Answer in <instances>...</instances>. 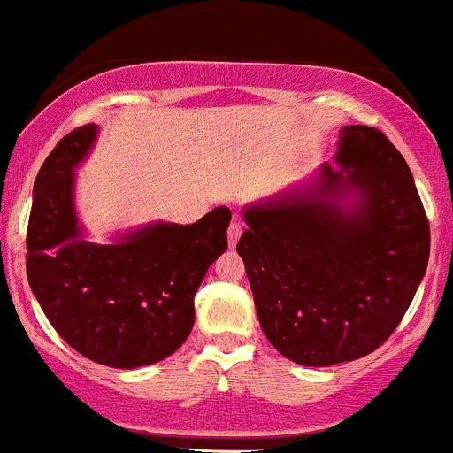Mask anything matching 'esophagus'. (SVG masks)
Segmentation results:
<instances>
[{"instance_id": "34e87169", "label": "esophagus", "mask_w": 453, "mask_h": 453, "mask_svg": "<svg viewBox=\"0 0 453 453\" xmlns=\"http://www.w3.org/2000/svg\"><path fill=\"white\" fill-rule=\"evenodd\" d=\"M241 234H242V223H241V219H238V217H234L232 223H230V230H227V242H230V247H236Z\"/></svg>"}]
</instances>
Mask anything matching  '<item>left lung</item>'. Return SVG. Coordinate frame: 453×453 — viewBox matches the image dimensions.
<instances>
[{
  "instance_id": "obj_1",
  "label": "left lung",
  "mask_w": 453,
  "mask_h": 453,
  "mask_svg": "<svg viewBox=\"0 0 453 453\" xmlns=\"http://www.w3.org/2000/svg\"><path fill=\"white\" fill-rule=\"evenodd\" d=\"M313 179L244 206L238 241L259 326L280 356L334 366L375 351L422 283L430 227L407 161L345 126Z\"/></svg>"
}]
</instances>
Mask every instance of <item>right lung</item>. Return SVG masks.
<instances>
[{"label": "right lung", "mask_w": 453, "mask_h": 453, "mask_svg": "<svg viewBox=\"0 0 453 453\" xmlns=\"http://www.w3.org/2000/svg\"><path fill=\"white\" fill-rule=\"evenodd\" d=\"M100 127L59 140L40 168L27 227V279L72 349L112 368L173 356L194 327V296L227 249L232 212L217 206L191 226L155 221L108 244L87 238L74 206L76 168Z\"/></svg>", "instance_id": "obj_1"}]
</instances>
